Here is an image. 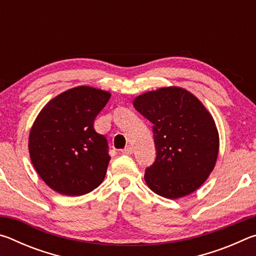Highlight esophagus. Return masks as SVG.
Masks as SVG:
<instances>
[{
    "label": "esophagus",
    "instance_id": "obj_1",
    "mask_svg": "<svg viewBox=\"0 0 256 256\" xmlns=\"http://www.w3.org/2000/svg\"><path fill=\"white\" fill-rule=\"evenodd\" d=\"M122 154H133V148L131 146H125V148L122 150Z\"/></svg>",
    "mask_w": 256,
    "mask_h": 256
}]
</instances>
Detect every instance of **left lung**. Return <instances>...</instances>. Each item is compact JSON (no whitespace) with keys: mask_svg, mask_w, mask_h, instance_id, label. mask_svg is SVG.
I'll return each instance as SVG.
<instances>
[{"mask_svg":"<svg viewBox=\"0 0 256 256\" xmlns=\"http://www.w3.org/2000/svg\"><path fill=\"white\" fill-rule=\"evenodd\" d=\"M133 106L154 124L157 156L146 170L149 188L172 200L196 190L214 170L219 152L218 130L210 112L178 86L142 94Z\"/></svg>","mask_w":256,"mask_h":256,"instance_id":"1","label":"left lung"}]
</instances>
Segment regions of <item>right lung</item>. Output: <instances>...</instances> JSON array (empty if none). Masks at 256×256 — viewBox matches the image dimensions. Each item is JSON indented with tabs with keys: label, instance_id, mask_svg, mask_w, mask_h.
<instances>
[{
	"label": "right lung",
	"instance_id": "obj_1",
	"mask_svg": "<svg viewBox=\"0 0 256 256\" xmlns=\"http://www.w3.org/2000/svg\"><path fill=\"white\" fill-rule=\"evenodd\" d=\"M110 98L108 92L76 86L52 99L38 114L29 133L30 160L55 192L84 196L105 178L108 144L94 131V122Z\"/></svg>",
	"mask_w": 256,
	"mask_h": 256
}]
</instances>
